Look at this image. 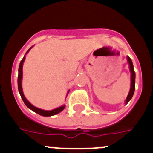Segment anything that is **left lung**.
I'll return each mask as SVG.
<instances>
[{
    "label": "left lung",
    "mask_w": 153,
    "mask_h": 153,
    "mask_svg": "<svg viewBox=\"0 0 153 153\" xmlns=\"http://www.w3.org/2000/svg\"><path fill=\"white\" fill-rule=\"evenodd\" d=\"M127 62L129 63V71L131 73V86H130V90H129V94L127 96L126 99V102L125 103L127 104L129 102L131 99H132V96L134 94L135 91V82H136V74H135L134 69H133V64H132V60H131L129 56H127Z\"/></svg>",
    "instance_id": "8db88e82"
}]
</instances>
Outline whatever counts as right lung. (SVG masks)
Segmentation results:
<instances>
[{
  "instance_id": "add662e5",
  "label": "right lung",
  "mask_w": 153,
  "mask_h": 153,
  "mask_svg": "<svg viewBox=\"0 0 153 153\" xmlns=\"http://www.w3.org/2000/svg\"><path fill=\"white\" fill-rule=\"evenodd\" d=\"M32 48V47L27 51L26 54H27V53L29 52L30 50ZM25 60V56L23 57L22 60L20 63V66H19L18 69V78H17V85H18V90L19 93H20V95H21V98H22L23 101H24V104L29 108L30 109L33 110V112L36 113L37 114L40 115V116H43V117H51V116H54V115L57 114V113H60L61 111H63L65 108V105H63V106H60V107L56 108V109H53L52 110H44V109H39V108L35 107L34 106H33L29 101L26 99V97H24V93H23V89H22V77H23V64H24V62ZM70 91V90H69ZM69 91L67 92V94H68Z\"/></svg>"
}]
</instances>
